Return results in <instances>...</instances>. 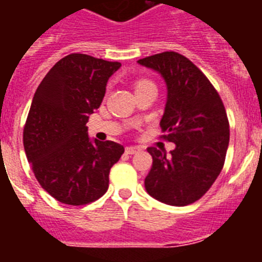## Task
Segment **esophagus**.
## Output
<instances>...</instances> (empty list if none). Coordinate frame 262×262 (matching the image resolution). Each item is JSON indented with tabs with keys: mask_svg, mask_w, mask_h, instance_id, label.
<instances>
[{
	"mask_svg": "<svg viewBox=\"0 0 262 262\" xmlns=\"http://www.w3.org/2000/svg\"><path fill=\"white\" fill-rule=\"evenodd\" d=\"M140 151V147H127L126 148V154L127 155H135Z\"/></svg>",
	"mask_w": 262,
	"mask_h": 262,
	"instance_id": "34e87169",
	"label": "esophagus"
}]
</instances>
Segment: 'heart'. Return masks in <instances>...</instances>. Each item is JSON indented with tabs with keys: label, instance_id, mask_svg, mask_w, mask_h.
<instances>
[{
	"label": "heart",
	"instance_id": "1",
	"mask_svg": "<svg viewBox=\"0 0 262 262\" xmlns=\"http://www.w3.org/2000/svg\"><path fill=\"white\" fill-rule=\"evenodd\" d=\"M148 84H152V82H151V81H148V80H139V81H136L135 88L143 86V85H148Z\"/></svg>",
	"mask_w": 262,
	"mask_h": 262
}]
</instances>
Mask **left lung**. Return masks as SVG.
Returning <instances> with one entry per match:
<instances>
[{
  "mask_svg": "<svg viewBox=\"0 0 262 262\" xmlns=\"http://www.w3.org/2000/svg\"><path fill=\"white\" fill-rule=\"evenodd\" d=\"M138 62L165 81L168 97L160 127L164 139L176 144L170 155L147 149L152 168L145 190L166 205H190L205 195L224 165L230 143L226 108L209 78L180 53L166 51Z\"/></svg>",
  "mask_w": 262,
  "mask_h": 262,
  "instance_id": "left-lung-1",
  "label": "left lung"
}]
</instances>
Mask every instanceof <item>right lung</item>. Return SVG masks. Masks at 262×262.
<instances>
[{
  "label": "right lung",
  "instance_id": "right-lung-1",
  "mask_svg": "<svg viewBox=\"0 0 262 262\" xmlns=\"http://www.w3.org/2000/svg\"><path fill=\"white\" fill-rule=\"evenodd\" d=\"M120 62L71 53L50 69L36 89L23 128V145L40 186L71 206L107 191L111 166L123 145L90 140L89 115L101 106L107 80Z\"/></svg>",
  "mask_w": 262,
  "mask_h": 262
}]
</instances>
